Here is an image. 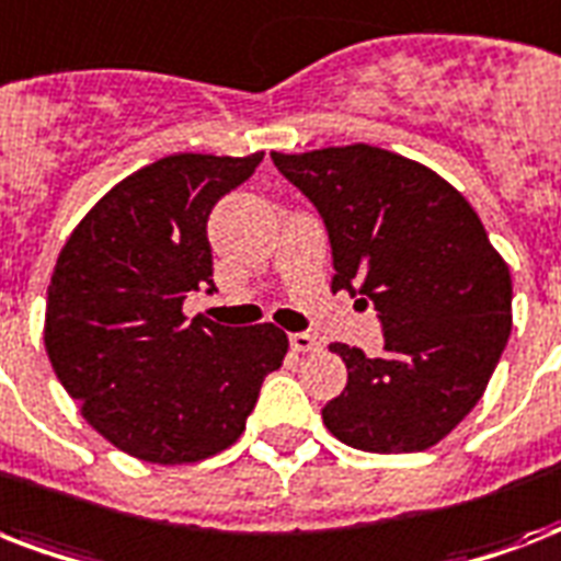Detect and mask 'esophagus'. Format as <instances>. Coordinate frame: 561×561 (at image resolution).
Returning <instances> with one entry per match:
<instances>
[{
  "mask_svg": "<svg viewBox=\"0 0 561 561\" xmlns=\"http://www.w3.org/2000/svg\"><path fill=\"white\" fill-rule=\"evenodd\" d=\"M290 341V350L294 352H314L320 350V341H317L314 334H308V332H294L288 337Z\"/></svg>",
  "mask_w": 561,
  "mask_h": 561,
  "instance_id": "34e87169",
  "label": "esophagus"
}]
</instances>
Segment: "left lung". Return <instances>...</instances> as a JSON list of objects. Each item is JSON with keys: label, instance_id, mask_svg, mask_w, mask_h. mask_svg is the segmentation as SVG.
Masks as SVG:
<instances>
[{"label": "left lung", "instance_id": "obj_1", "mask_svg": "<svg viewBox=\"0 0 561 561\" xmlns=\"http://www.w3.org/2000/svg\"><path fill=\"white\" fill-rule=\"evenodd\" d=\"M271 160L323 218L332 290L381 320V355L329 346L350 381L323 408L325 427L360 451H425L469 416L506 350L510 267L469 201L419 162L373 145Z\"/></svg>", "mask_w": 561, "mask_h": 561}]
</instances>
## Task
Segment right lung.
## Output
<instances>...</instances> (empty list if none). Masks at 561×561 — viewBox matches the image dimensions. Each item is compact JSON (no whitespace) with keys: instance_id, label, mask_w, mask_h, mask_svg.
<instances>
[{"instance_id":"right-lung-1","label":"right lung","mask_w":561,"mask_h":561,"mask_svg":"<svg viewBox=\"0 0 561 561\" xmlns=\"http://www.w3.org/2000/svg\"><path fill=\"white\" fill-rule=\"evenodd\" d=\"M264 153H174L101 197L57 255L46 352L104 439L178 466L236 443L288 337L273 323L186 320L192 290H215L206 220Z\"/></svg>"}]
</instances>
